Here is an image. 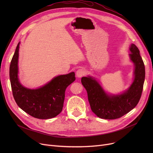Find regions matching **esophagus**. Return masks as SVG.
<instances>
[{
  "mask_svg": "<svg viewBox=\"0 0 153 153\" xmlns=\"http://www.w3.org/2000/svg\"><path fill=\"white\" fill-rule=\"evenodd\" d=\"M76 76L77 77L80 78V77H82V76H84L85 74V72L84 70H83L82 69H79L76 71Z\"/></svg>",
  "mask_w": 153,
  "mask_h": 153,
  "instance_id": "esophagus-1",
  "label": "esophagus"
}]
</instances>
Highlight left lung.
<instances>
[{"mask_svg":"<svg viewBox=\"0 0 153 153\" xmlns=\"http://www.w3.org/2000/svg\"><path fill=\"white\" fill-rule=\"evenodd\" d=\"M129 50L130 61L134 64L133 81L128 89L122 93L106 92L95 77H82L81 82L87 92L92 111L98 117L114 120L122 117L133 110L141 98L145 79V68L136 46L131 44Z\"/></svg>","mask_w":153,"mask_h":153,"instance_id":"obj_1","label":"left lung"}]
</instances>
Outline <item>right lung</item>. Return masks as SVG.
I'll list each match as a JSON object with an SVG mask.
<instances>
[{
  "instance_id": "obj_1",
  "label": "right lung",
  "mask_w": 153,
  "mask_h": 153,
  "mask_svg": "<svg viewBox=\"0 0 153 153\" xmlns=\"http://www.w3.org/2000/svg\"><path fill=\"white\" fill-rule=\"evenodd\" d=\"M18 43L10 66V80L13 98L18 106L31 117L50 119L59 115L63 107L65 91L75 80V73L59 75L45 85L35 89L24 87L19 78Z\"/></svg>"
}]
</instances>
